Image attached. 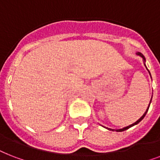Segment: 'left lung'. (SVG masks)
I'll list each match as a JSON object with an SVG mask.
<instances>
[{"label":"left lung","mask_w":160,"mask_h":160,"mask_svg":"<svg viewBox=\"0 0 160 160\" xmlns=\"http://www.w3.org/2000/svg\"><path fill=\"white\" fill-rule=\"evenodd\" d=\"M138 55H140V56H141V57L143 58V59H144V61H145V58H144V55H142L141 53H138ZM149 74H150V73H149ZM150 76H151V75H150ZM151 100H152V99H151ZM150 103H151V100H150ZM150 103H149V107H148V109H147V110H146V111H145V113H144V114H143V115H142V117H141V118H140V119H138V120H137L136 122H135V123H134V124H130V125H129V126H127V127H124V128H123V129H116V131H117V132H122V131H124V130H126V129H129V128H130V127L134 126V125H135V124H139V122L141 121L142 119H144V116H145V115H146L147 112H148V110H149V105H150ZM110 130H113V129H110ZM113 131H114V130H113Z\"/></svg>","instance_id":"8db88e82"}]
</instances>
